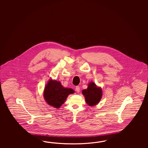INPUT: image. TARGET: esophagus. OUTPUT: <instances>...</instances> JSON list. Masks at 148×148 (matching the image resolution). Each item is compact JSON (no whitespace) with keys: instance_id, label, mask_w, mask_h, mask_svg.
Returning <instances> with one entry per match:
<instances>
[{"instance_id":"obj_1","label":"esophagus","mask_w":148,"mask_h":148,"mask_svg":"<svg viewBox=\"0 0 148 148\" xmlns=\"http://www.w3.org/2000/svg\"><path fill=\"white\" fill-rule=\"evenodd\" d=\"M80 87L79 86H76L75 87V90H76V91L77 92H79V91H80Z\"/></svg>"}]
</instances>
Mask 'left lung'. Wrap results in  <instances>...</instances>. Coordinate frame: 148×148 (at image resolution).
I'll use <instances>...</instances> for the list:
<instances>
[{
    "label": "left lung",
    "instance_id": "left-lung-1",
    "mask_svg": "<svg viewBox=\"0 0 148 148\" xmlns=\"http://www.w3.org/2000/svg\"><path fill=\"white\" fill-rule=\"evenodd\" d=\"M82 93L85 96V101L90 106H95L99 102L102 97V90L98 87L94 82L89 83L87 89H84Z\"/></svg>",
    "mask_w": 148,
    "mask_h": 148
}]
</instances>
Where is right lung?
Instances as JSON below:
<instances>
[{
    "label": "right lung",
    "instance_id": "add662e5",
    "mask_svg": "<svg viewBox=\"0 0 148 148\" xmlns=\"http://www.w3.org/2000/svg\"><path fill=\"white\" fill-rule=\"evenodd\" d=\"M75 91L71 88H64L60 82L50 79L44 88V99L51 106L59 108L64 103L68 96Z\"/></svg>",
    "mask_w": 148,
    "mask_h": 148
}]
</instances>
